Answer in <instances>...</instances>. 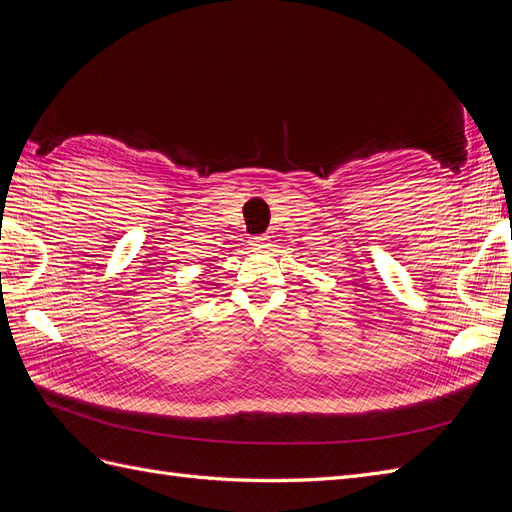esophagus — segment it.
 Segmentation results:
<instances>
[{"instance_id": "obj_1", "label": "esophagus", "mask_w": 512, "mask_h": 512, "mask_svg": "<svg viewBox=\"0 0 512 512\" xmlns=\"http://www.w3.org/2000/svg\"><path fill=\"white\" fill-rule=\"evenodd\" d=\"M250 245L254 247V250H265V247H269V237L265 235H256L250 239Z\"/></svg>"}]
</instances>
